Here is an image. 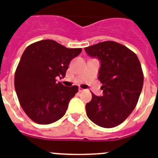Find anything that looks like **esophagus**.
Wrapping results in <instances>:
<instances>
[{"mask_svg": "<svg viewBox=\"0 0 158 158\" xmlns=\"http://www.w3.org/2000/svg\"><path fill=\"white\" fill-rule=\"evenodd\" d=\"M84 91V89H83V88H81V87H79V92H82V91Z\"/></svg>", "mask_w": 158, "mask_h": 158, "instance_id": "esophagus-1", "label": "esophagus"}]
</instances>
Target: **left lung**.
Instances as JSON below:
<instances>
[{"instance_id": "obj_1", "label": "left lung", "mask_w": 158, "mask_h": 158, "mask_svg": "<svg viewBox=\"0 0 158 158\" xmlns=\"http://www.w3.org/2000/svg\"><path fill=\"white\" fill-rule=\"evenodd\" d=\"M84 50L100 61L98 79L103 84V95L92 93L86 104L87 117L103 128L117 126L134 110L140 97L144 83L140 61L132 50L112 41Z\"/></svg>"}]
</instances>
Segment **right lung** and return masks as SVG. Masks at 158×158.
<instances>
[{
    "label": "right lung",
    "instance_id": "1",
    "mask_svg": "<svg viewBox=\"0 0 158 158\" xmlns=\"http://www.w3.org/2000/svg\"><path fill=\"white\" fill-rule=\"evenodd\" d=\"M82 52L53 40H42L26 47L14 76L19 103L37 124H49L66 113L78 87H65L58 78H64L70 62Z\"/></svg>",
    "mask_w": 158,
    "mask_h": 158
}]
</instances>
